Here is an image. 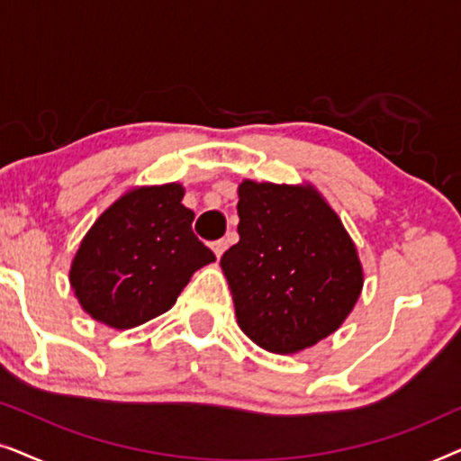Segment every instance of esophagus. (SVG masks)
I'll return each mask as SVG.
<instances>
[{"instance_id":"1","label":"esophagus","mask_w":461,"mask_h":461,"mask_svg":"<svg viewBox=\"0 0 461 461\" xmlns=\"http://www.w3.org/2000/svg\"><path fill=\"white\" fill-rule=\"evenodd\" d=\"M226 248H229V239H218V241H213V243H212V249H213V254H216L218 258L224 254Z\"/></svg>"}]
</instances>
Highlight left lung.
<instances>
[{"label":"left lung","mask_w":461,"mask_h":461,"mask_svg":"<svg viewBox=\"0 0 461 461\" xmlns=\"http://www.w3.org/2000/svg\"><path fill=\"white\" fill-rule=\"evenodd\" d=\"M239 243L224 251L239 327L264 350L289 355L338 330L363 287L355 243L311 186L245 180Z\"/></svg>","instance_id":"left-lung-1"}]
</instances>
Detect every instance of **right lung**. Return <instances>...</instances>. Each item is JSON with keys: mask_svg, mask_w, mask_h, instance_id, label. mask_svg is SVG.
Wrapping results in <instances>:
<instances>
[{"mask_svg": "<svg viewBox=\"0 0 461 461\" xmlns=\"http://www.w3.org/2000/svg\"><path fill=\"white\" fill-rule=\"evenodd\" d=\"M180 185L136 188L100 216L79 245L71 285L96 321L130 330L174 306L194 270L216 260L193 232Z\"/></svg>", "mask_w": 461, "mask_h": 461, "instance_id": "right-lung-1", "label": "right lung"}]
</instances>
